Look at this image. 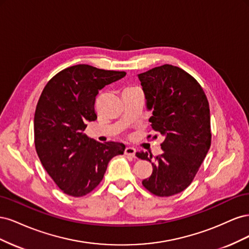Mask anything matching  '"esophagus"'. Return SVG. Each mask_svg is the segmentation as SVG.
Returning a JSON list of instances; mask_svg holds the SVG:
<instances>
[{"label": "esophagus", "instance_id": "1", "mask_svg": "<svg viewBox=\"0 0 249 249\" xmlns=\"http://www.w3.org/2000/svg\"><path fill=\"white\" fill-rule=\"evenodd\" d=\"M124 155L129 156V157H132V158H135V155H136V149H135L134 147L127 146L124 149Z\"/></svg>", "mask_w": 249, "mask_h": 249}]
</instances>
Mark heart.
Segmentation results:
<instances>
[{"label":"heart","instance_id":"obj_1","mask_svg":"<svg viewBox=\"0 0 249 249\" xmlns=\"http://www.w3.org/2000/svg\"><path fill=\"white\" fill-rule=\"evenodd\" d=\"M127 89H138V87H130V88H127ZM127 89H125V90H127Z\"/></svg>","mask_w":249,"mask_h":249}]
</instances>
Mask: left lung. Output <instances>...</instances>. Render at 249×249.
<instances>
[{"label":"left lung","mask_w":249,"mask_h":249,"mask_svg":"<svg viewBox=\"0 0 249 249\" xmlns=\"http://www.w3.org/2000/svg\"><path fill=\"white\" fill-rule=\"evenodd\" d=\"M138 78L147 108L153 110L149 123L164 137L163 153L154 162L148 153H136L153 165L152 175L142 185L157 196H172L192 183L211 146L209 102L199 83L178 66L164 64Z\"/></svg>","instance_id":"left-lung-1"}]
</instances>
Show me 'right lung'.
I'll use <instances>...</instances> for the list:
<instances>
[{"mask_svg": "<svg viewBox=\"0 0 249 249\" xmlns=\"http://www.w3.org/2000/svg\"><path fill=\"white\" fill-rule=\"evenodd\" d=\"M125 71L87 64L67 67L43 88L34 116L36 153L49 176L63 193L81 197L99 186L113 157L123 155L119 142L101 143L84 130L97 118L95 97Z\"/></svg>", "mask_w": 249, "mask_h": 249, "instance_id": "obj_1", "label": "right lung"}]
</instances>
